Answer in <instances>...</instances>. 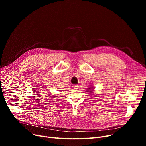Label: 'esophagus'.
<instances>
[{
  "label": "esophagus",
  "instance_id": "esophagus-1",
  "mask_svg": "<svg viewBox=\"0 0 146 146\" xmlns=\"http://www.w3.org/2000/svg\"><path fill=\"white\" fill-rule=\"evenodd\" d=\"M72 88L73 89H78V85H72Z\"/></svg>",
  "mask_w": 146,
  "mask_h": 146
}]
</instances>
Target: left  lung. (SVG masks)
I'll return each instance as SVG.
<instances>
[{"instance_id":"1","label":"left lung","mask_w":146,"mask_h":146,"mask_svg":"<svg viewBox=\"0 0 146 146\" xmlns=\"http://www.w3.org/2000/svg\"><path fill=\"white\" fill-rule=\"evenodd\" d=\"M92 88H93V87H92V88H89V89H88V90H89L90 92H92L91 90H92V89H92Z\"/></svg>"}]
</instances>
